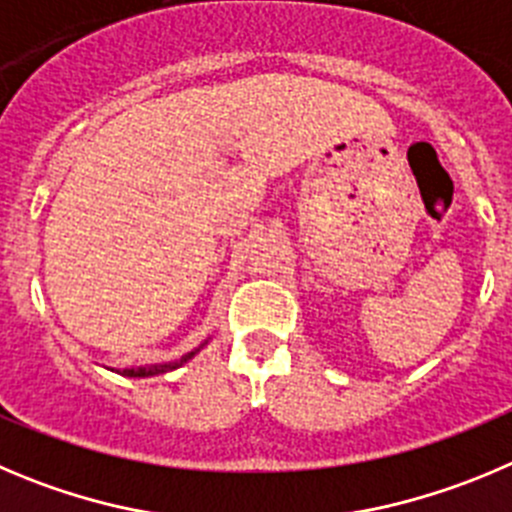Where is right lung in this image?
<instances>
[{
    "mask_svg": "<svg viewBox=\"0 0 512 512\" xmlns=\"http://www.w3.org/2000/svg\"><path fill=\"white\" fill-rule=\"evenodd\" d=\"M195 353H198V350H195ZM195 353H187V355H182L180 360H175V363H164V365H147V368H124V370H119L121 375H129V378H149V375H159V373H167V370H175V368H180L182 363H187V360L192 358V355Z\"/></svg>",
    "mask_w": 512,
    "mask_h": 512,
    "instance_id": "right-lung-1",
    "label": "right lung"
}]
</instances>
